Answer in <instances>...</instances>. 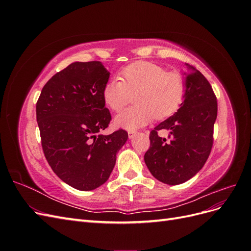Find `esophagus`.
Returning <instances> with one entry per match:
<instances>
[{"label": "esophagus", "mask_w": 251, "mask_h": 251, "mask_svg": "<svg viewBox=\"0 0 251 251\" xmlns=\"http://www.w3.org/2000/svg\"><path fill=\"white\" fill-rule=\"evenodd\" d=\"M127 135H128V138L132 139V138L134 137V136L136 135V132H134V131H128V132H127Z\"/></svg>", "instance_id": "obj_1"}]
</instances>
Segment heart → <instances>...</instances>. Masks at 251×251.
Here are the masks:
<instances>
[{
  "label": "heart",
  "mask_w": 251,
  "mask_h": 251,
  "mask_svg": "<svg viewBox=\"0 0 251 251\" xmlns=\"http://www.w3.org/2000/svg\"><path fill=\"white\" fill-rule=\"evenodd\" d=\"M120 78L109 80L103 88V100L115 112L123 111L135 94L136 105L115 118L126 130H136L156 119L168 118L178 110L185 94V79L177 71L165 72L161 66L136 62L119 73Z\"/></svg>",
  "instance_id": "b5f03b06"
}]
</instances>
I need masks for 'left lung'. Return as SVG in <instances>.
I'll list each match as a JSON object with an SVG mask.
<instances>
[{"instance_id":"left-lung-1","label":"left lung","mask_w":251,"mask_h":251,"mask_svg":"<svg viewBox=\"0 0 251 251\" xmlns=\"http://www.w3.org/2000/svg\"><path fill=\"white\" fill-rule=\"evenodd\" d=\"M185 94L179 110L159 124L150 134L151 147L144 155L149 171L170 185L193 178L210 154L218 103L208 80L195 67L185 64ZM170 132V140L157 131Z\"/></svg>"}]
</instances>
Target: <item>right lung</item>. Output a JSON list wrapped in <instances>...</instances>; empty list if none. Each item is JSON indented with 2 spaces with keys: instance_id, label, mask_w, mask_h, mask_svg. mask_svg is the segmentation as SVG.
Here are the masks:
<instances>
[{
  "instance_id": "right-lung-1",
  "label": "right lung",
  "mask_w": 251,
  "mask_h": 251,
  "mask_svg": "<svg viewBox=\"0 0 251 251\" xmlns=\"http://www.w3.org/2000/svg\"><path fill=\"white\" fill-rule=\"evenodd\" d=\"M109 77L100 62L72 63L47 81L36 102L45 157L57 177L78 191L109 179L127 140L124 130L100 134L111 120L102 94Z\"/></svg>"
}]
</instances>
